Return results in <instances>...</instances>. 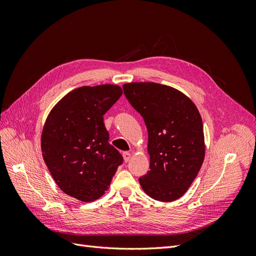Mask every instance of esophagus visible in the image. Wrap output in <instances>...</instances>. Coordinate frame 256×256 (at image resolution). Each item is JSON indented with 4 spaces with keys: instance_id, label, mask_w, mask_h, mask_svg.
Listing matches in <instances>:
<instances>
[{
    "instance_id": "obj_1",
    "label": "esophagus",
    "mask_w": 256,
    "mask_h": 256,
    "mask_svg": "<svg viewBox=\"0 0 256 256\" xmlns=\"http://www.w3.org/2000/svg\"><path fill=\"white\" fill-rule=\"evenodd\" d=\"M122 157H124V160H125V162H128L131 158V154L128 152H125L122 154Z\"/></svg>"
}]
</instances>
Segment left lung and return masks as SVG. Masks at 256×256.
Masks as SVG:
<instances>
[{
  "instance_id": "obj_1",
  "label": "left lung",
  "mask_w": 256,
  "mask_h": 256,
  "mask_svg": "<svg viewBox=\"0 0 256 256\" xmlns=\"http://www.w3.org/2000/svg\"><path fill=\"white\" fill-rule=\"evenodd\" d=\"M124 94L142 115L148 132L150 171L138 178L147 196L159 202L182 198L205 158L203 122L184 92L154 82L122 85Z\"/></svg>"
}]
</instances>
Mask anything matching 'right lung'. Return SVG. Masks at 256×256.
I'll return each mask as SVG.
<instances>
[{
	"mask_svg": "<svg viewBox=\"0 0 256 256\" xmlns=\"http://www.w3.org/2000/svg\"><path fill=\"white\" fill-rule=\"evenodd\" d=\"M122 94L115 84L78 88L52 108L44 122L46 164L60 189L81 202L102 196L122 162L104 124V115Z\"/></svg>",
	"mask_w": 256,
	"mask_h": 256,
	"instance_id": "add662e5",
	"label": "right lung"
}]
</instances>
